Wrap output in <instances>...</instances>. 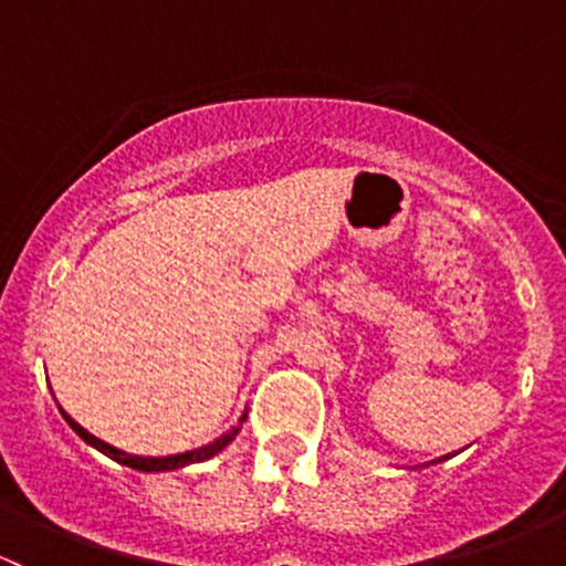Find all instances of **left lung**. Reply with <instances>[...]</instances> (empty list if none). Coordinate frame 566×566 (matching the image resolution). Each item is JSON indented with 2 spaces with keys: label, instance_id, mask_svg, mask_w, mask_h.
Here are the masks:
<instances>
[{
  "label": "left lung",
  "instance_id": "8db88e82",
  "mask_svg": "<svg viewBox=\"0 0 566 566\" xmlns=\"http://www.w3.org/2000/svg\"><path fill=\"white\" fill-rule=\"evenodd\" d=\"M454 454H446V457H440V459H432V462H424V464H416V468H430V464H438V462H446V459H451ZM413 468V470H416Z\"/></svg>",
  "mask_w": 566,
  "mask_h": 566
}]
</instances>
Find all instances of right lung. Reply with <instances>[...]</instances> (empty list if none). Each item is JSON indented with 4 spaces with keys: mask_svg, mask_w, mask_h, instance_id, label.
Segmentation results:
<instances>
[{
    "mask_svg": "<svg viewBox=\"0 0 566 566\" xmlns=\"http://www.w3.org/2000/svg\"><path fill=\"white\" fill-rule=\"evenodd\" d=\"M59 411L66 419V424H70L72 430L85 440V443L93 446V449H96V451H102L104 457L115 459L117 464H126V468H132V470H142V473H169V470H179V468H188V464L207 462V459L217 457L222 449H226L228 443H231L235 434H239L241 424H244V421H247V411H244V416H241V419H239V424H233L231 430L222 432L220 438H214L212 443L201 446V449L182 451V454H169V457H142V454H128V451H120V449H115V446L104 443V440H98L96 434H91L88 430H85V427H80L77 421H74L72 416L66 413L61 406H59Z\"/></svg>",
    "mask_w": 566,
    "mask_h": 566,
    "instance_id": "right-lung-1",
    "label": "right lung"
}]
</instances>
